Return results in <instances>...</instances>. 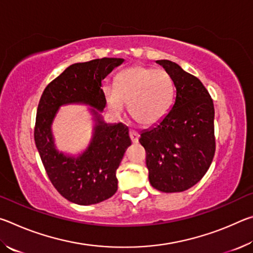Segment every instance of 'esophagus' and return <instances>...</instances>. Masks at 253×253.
Masks as SVG:
<instances>
[{
    "instance_id": "obj_1",
    "label": "esophagus",
    "mask_w": 253,
    "mask_h": 253,
    "mask_svg": "<svg viewBox=\"0 0 253 253\" xmlns=\"http://www.w3.org/2000/svg\"><path fill=\"white\" fill-rule=\"evenodd\" d=\"M129 137H130V139H131L132 143H134V144L138 143V138H139L138 132L135 131V130H130L129 131Z\"/></svg>"
}]
</instances>
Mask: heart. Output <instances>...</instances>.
Segmentation results:
<instances>
[{
    "label": "heart",
    "instance_id": "obj_1",
    "mask_svg": "<svg viewBox=\"0 0 253 253\" xmlns=\"http://www.w3.org/2000/svg\"><path fill=\"white\" fill-rule=\"evenodd\" d=\"M174 90L173 79L166 70L134 66L119 72L115 87L105 85L104 95L115 114H122L126 104L136 123L152 126L168 114Z\"/></svg>",
    "mask_w": 253,
    "mask_h": 253
}]
</instances>
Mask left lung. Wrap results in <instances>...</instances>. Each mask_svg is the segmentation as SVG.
<instances>
[{
	"label": "left lung",
	"instance_id": "obj_1",
	"mask_svg": "<svg viewBox=\"0 0 253 253\" xmlns=\"http://www.w3.org/2000/svg\"><path fill=\"white\" fill-rule=\"evenodd\" d=\"M172 77L176 98L155 126L140 134L151 185L161 192H183L195 185L215 153L214 106L203 84L169 60H157Z\"/></svg>",
	"mask_w": 253,
	"mask_h": 253
}]
</instances>
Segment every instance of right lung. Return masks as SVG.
<instances>
[{
	"instance_id": "right-lung-1",
	"label": "right lung",
	"mask_w": 253,
	"mask_h": 253,
	"mask_svg": "<svg viewBox=\"0 0 253 253\" xmlns=\"http://www.w3.org/2000/svg\"><path fill=\"white\" fill-rule=\"evenodd\" d=\"M124 61L102 58L71 65L46 85L40 98L34 142L52 185L72 203L96 204L116 193V170L131 145L129 130L122 123L108 125L91 109L96 122L91 142L80 156L71 157L55 149L51 124L62 105L81 102L102 111L106 98L101 81Z\"/></svg>"
}]
</instances>
